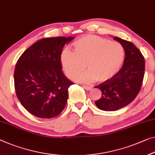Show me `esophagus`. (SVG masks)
I'll return each mask as SVG.
<instances>
[{
  "label": "esophagus",
  "mask_w": 155,
  "mask_h": 155,
  "mask_svg": "<svg viewBox=\"0 0 155 155\" xmlns=\"http://www.w3.org/2000/svg\"><path fill=\"white\" fill-rule=\"evenodd\" d=\"M83 88L86 90H87V91H89V90H91L92 89L91 87H89V86H83Z\"/></svg>",
  "instance_id": "1"
}]
</instances>
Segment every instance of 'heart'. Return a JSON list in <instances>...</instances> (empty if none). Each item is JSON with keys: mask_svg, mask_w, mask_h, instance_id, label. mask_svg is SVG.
I'll return each instance as SVG.
<instances>
[{"mask_svg": "<svg viewBox=\"0 0 155 155\" xmlns=\"http://www.w3.org/2000/svg\"><path fill=\"white\" fill-rule=\"evenodd\" d=\"M73 46L75 52L63 50L60 61L66 76L71 79L75 77L76 82H106L118 72L124 61V48L118 42L88 35L78 39ZM85 64L88 71L79 76Z\"/></svg>", "mask_w": 155, "mask_h": 155, "instance_id": "heart-1", "label": "heart"}]
</instances>
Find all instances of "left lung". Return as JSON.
Masks as SVG:
<instances>
[{
  "label": "left lung",
  "mask_w": 155,
  "mask_h": 155,
  "mask_svg": "<svg viewBox=\"0 0 155 155\" xmlns=\"http://www.w3.org/2000/svg\"><path fill=\"white\" fill-rule=\"evenodd\" d=\"M122 45L125 58L122 68L116 74L96 88L102 91V96L95 102L103 111H110L124 107L134 101L141 89L145 71V59L132 43L114 37Z\"/></svg>",
  "instance_id": "obj_1"
}]
</instances>
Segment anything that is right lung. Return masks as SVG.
<instances>
[{
    "label": "right lung",
    "instance_id": "right-lung-1",
    "mask_svg": "<svg viewBox=\"0 0 155 155\" xmlns=\"http://www.w3.org/2000/svg\"><path fill=\"white\" fill-rule=\"evenodd\" d=\"M74 37L44 38L21 54L14 70L18 99L30 114L41 118L59 115L65 107L68 89L73 83L64 74L60 55Z\"/></svg>",
    "mask_w": 155,
    "mask_h": 155
}]
</instances>
